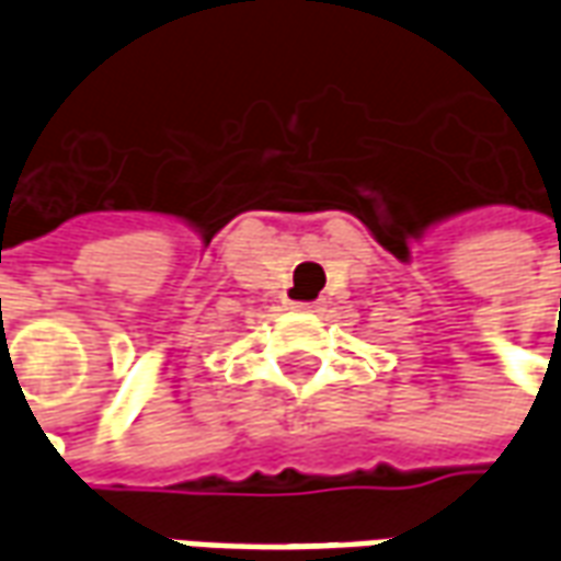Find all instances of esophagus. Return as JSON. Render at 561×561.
<instances>
[{
  "label": "esophagus",
  "instance_id": "esophagus-1",
  "mask_svg": "<svg viewBox=\"0 0 561 561\" xmlns=\"http://www.w3.org/2000/svg\"><path fill=\"white\" fill-rule=\"evenodd\" d=\"M294 309H300V312H321L324 309V304L321 300H297V304H291Z\"/></svg>",
  "mask_w": 561,
  "mask_h": 561
}]
</instances>
